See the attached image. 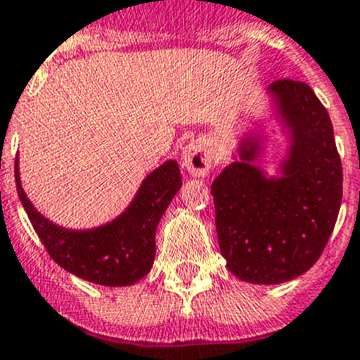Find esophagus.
<instances>
[{
    "instance_id": "obj_1",
    "label": "esophagus",
    "mask_w": 360,
    "mask_h": 360,
    "mask_svg": "<svg viewBox=\"0 0 360 360\" xmlns=\"http://www.w3.org/2000/svg\"><path fill=\"white\" fill-rule=\"evenodd\" d=\"M183 167L193 176H205L212 168V152L205 139H193L183 148Z\"/></svg>"
}]
</instances>
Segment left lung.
Wrapping results in <instances>:
<instances>
[{
	"label": "left lung",
	"mask_w": 360,
	"mask_h": 360,
	"mask_svg": "<svg viewBox=\"0 0 360 360\" xmlns=\"http://www.w3.org/2000/svg\"><path fill=\"white\" fill-rule=\"evenodd\" d=\"M292 132L281 179L252 165L257 141H243L212 183L219 248L240 281L279 284L310 270L330 239L340 201L342 165L328 110L314 90L293 79L270 85Z\"/></svg>",
	"instance_id": "8db88e82"
}]
</instances>
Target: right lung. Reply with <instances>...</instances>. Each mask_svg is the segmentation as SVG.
<instances>
[{"label": "right lung", "instance_id": "right-lung-1", "mask_svg": "<svg viewBox=\"0 0 360 360\" xmlns=\"http://www.w3.org/2000/svg\"><path fill=\"white\" fill-rule=\"evenodd\" d=\"M176 161H167L143 181L124 214L105 226L76 232L43 217L27 199L15 159V188L49 255L70 274L103 286H130L143 279L155 259V228L181 188Z\"/></svg>", "mask_w": 360, "mask_h": 360}]
</instances>
